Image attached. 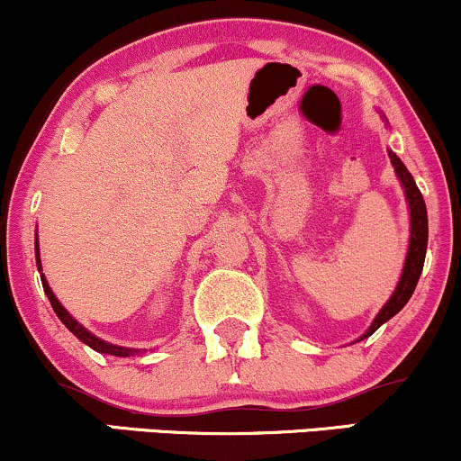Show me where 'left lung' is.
Listing matches in <instances>:
<instances>
[{
    "label": "left lung",
    "mask_w": 461,
    "mask_h": 461,
    "mask_svg": "<svg viewBox=\"0 0 461 461\" xmlns=\"http://www.w3.org/2000/svg\"><path fill=\"white\" fill-rule=\"evenodd\" d=\"M382 120L389 124V120L382 115ZM389 158L395 167V176L399 177V185L403 188V195H406L408 202V210H410V242H408V253H406V262H403V270L402 276H399L395 292L391 294L389 301L384 303V307L380 309L378 315H375L374 321L363 335L358 337L357 341L367 339L369 335H374L375 330L380 329L384 321H389L393 315H397L406 307V303L412 296L414 287L419 284V276L423 273V264H425V251H427V208L423 202V195H420L417 182L410 171L406 169V165L402 163V158L397 157L393 149H389Z\"/></svg>",
    "instance_id": "1"
}]
</instances>
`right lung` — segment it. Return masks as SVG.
<instances>
[{"instance_id": "obj_1", "label": "right lung", "mask_w": 461, "mask_h": 461, "mask_svg": "<svg viewBox=\"0 0 461 461\" xmlns=\"http://www.w3.org/2000/svg\"><path fill=\"white\" fill-rule=\"evenodd\" d=\"M34 251H36V266H38V273H41V281H42L44 294H47V298H49V303H51L55 315H58V318L62 320V324L72 332V335L77 337V339L86 343V346H90L92 350H96V352H101V354H111V357H124V358H126V357H135V354L146 352V350H137V348H124V346H115V343L104 341V339H101V337H96V335H94V332L87 330L86 326L79 324V321H77L75 318H72V315L62 307V303L58 301V296H55L53 290H51V287H49L47 279H44V275H42L41 249H38V230H36Z\"/></svg>"}]
</instances>
